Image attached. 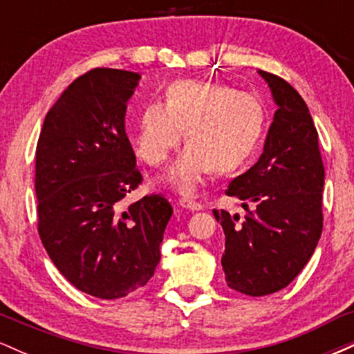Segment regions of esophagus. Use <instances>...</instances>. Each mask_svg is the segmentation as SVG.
Instances as JSON below:
<instances>
[{"instance_id": "1", "label": "esophagus", "mask_w": 354, "mask_h": 354, "mask_svg": "<svg viewBox=\"0 0 354 354\" xmlns=\"http://www.w3.org/2000/svg\"><path fill=\"white\" fill-rule=\"evenodd\" d=\"M180 205L183 206V208H186V209H193V211L203 209L201 203H198V201H194V200H189V198H181Z\"/></svg>"}]
</instances>
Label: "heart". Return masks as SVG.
Returning <instances> with one entry per match:
<instances>
[{"label": "heart", "instance_id": "b5f03b06", "mask_svg": "<svg viewBox=\"0 0 354 354\" xmlns=\"http://www.w3.org/2000/svg\"><path fill=\"white\" fill-rule=\"evenodd\" d=\"M266 123L259 96L226 84L178 80L165 89V104L148 101L136 118V151L151 166L165 163L181 141L188 148L169 169L168 180L193 191L206 173H230L254 151Z\"/></svg>", "mask_w": 354, "mask_h": 354}]
</instances>
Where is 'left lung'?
Segmentation results:
<instances>
[{"label":"left lung","mask_w":354,"mask_h":354,"mask_svg":"<svg viewBox=\"0 0 354 354\" xmlns=\"http://www.w3.org/2000/svg\"><path fill=\"white\" fill-rule=\"evenodd\" d=\"M278 104L265 151L226 194L245 216L214 209L225 231L221 265L231 290L266 296L290 284L310 261L323 231L324 166L306 103L288 81L261 71Z\"/></svg>","instance_id":"8db88e82"}]
</instances>
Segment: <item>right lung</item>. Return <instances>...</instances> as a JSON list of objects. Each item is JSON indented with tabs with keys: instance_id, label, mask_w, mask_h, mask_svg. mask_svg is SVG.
<instances>
[{
	"instance_id": "1",
	"label": "right lung",
	"mask_w": 354,
	"mask_h": 354,
	"mask_svg": "<svg viewBox=\"0 0 354 354\" xmlns=\"http://www.w3.org/2000/svg\"><path fill=\"white\" fill-rule=\"evenodd\" d=\"M140 75L95 68L63 91L36 145L38 233L59 273L83 293L116 299L140 290L160 263L173 214L163 194L124 208L143 183L124 131Z\"/></svg>"
}]
</instances>
